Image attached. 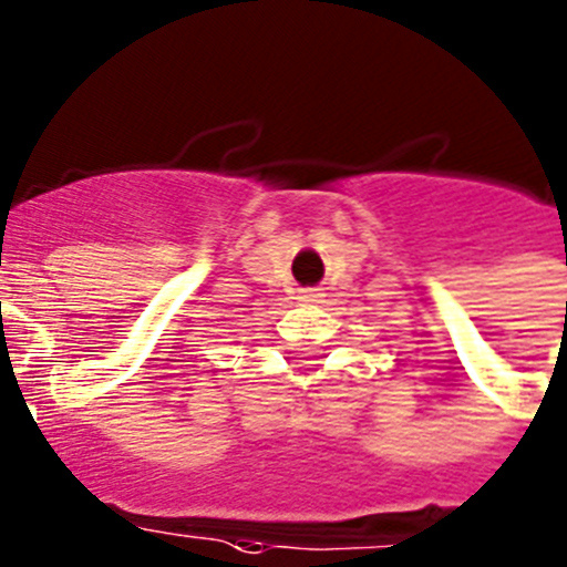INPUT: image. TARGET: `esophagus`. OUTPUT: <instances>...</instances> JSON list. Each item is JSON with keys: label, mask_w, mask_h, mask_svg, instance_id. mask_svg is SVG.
Wrapping results in <instances>:
<instances>
[{"label": "esophagus", "mask_w": 567, "mask_h": 567, "mask_svg": "<svg viewBox=\"0 0 567 567\" xmlns=\"http://www.w3.org/2000/svg\"><path fill=\"white\" fill-rule=\"evenodd\" d=\"M323 298L326 295L320 292V289H300V295H298V300L300 303H323Z\"/></svg>", "instance_id": "obj_1"}]
</instances>
